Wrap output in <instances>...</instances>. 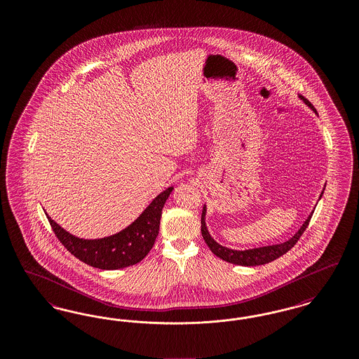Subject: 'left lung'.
I'll use <instances>...</instances> for the list:
<instances>
[{"label": "left lung", "mask_w": 359, "mask_h": 359, "mask_svg": "<svg viewBox=\"0 0 359 359\" xmlns=\"http://www.w3.org/2000/svg\"><path fill=\"white\" fill-rule=\"evenodd\" d=\"M302 100L307 103L311 109H313L312 103L306 100L304 97H302ZM315 113H316V110H315ZM322 195H323V192H322ZM205 217V208H203L202 218H201V231H202V236L205 238L207 246L210 248V250L215 256L219 257L221 259L227 261L230 264L242 265V266H256V265H264V264L272 262L274 259H277L278 257H281L283 255H285L287 252H290V249L296 245V242L303 236V233L306 231V229H307L308 224H309V221H311L312 214L308 217L307 221L303 223L300 230L292 238L288 239L287 242L277 243V245H272V246H264V248H258V249H250V250H231L229 248H224L222 245L217 243L214 239L211 238V236L207 231Z\"/></svg>", "instance_id": "1"}]
</instances>
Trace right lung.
Here are the masks:
<instances>
[{
    "label": "right lung",
    "mask_w": 359,
    "mask_h": 359,
    "mask_svg": "<svg viewBox=\"0 0 359 359\" xmlns=\"http://www.w3.org/2000/svg\"><path fill=\"white\" fill-rule=\"evenodd\" d=\"M172 189L170 187L156 196L154 202L125 230L106 238L93 241L76 238L53 222L50 217L47 218L56 238L72 256L103 271L121 269L140 262L154 248L156 237L158 236L161 211Z\"/></svg>",
    "instance_id": "right-lung-1"
}]
</instances>
